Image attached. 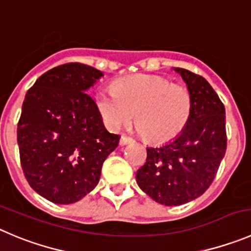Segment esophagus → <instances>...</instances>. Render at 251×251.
I'll return each instance as SVG.
<instances>
[{
    "label": "esophagus",
    "mask_w": 251,
    "mask_h": 251,
    "mask_svg": "<svg viewBox=\"0 0 251 251\" xmlns=\"http://www.w3.org/2000/svg\"><path fill=\"white\" fill-rule=\"evenodd\" d=\"M133 139L130 136H126V135H123L120 137V145H127V144H132Z\"/></svg>",
    "instance_id": "esophagus-1"
}]
</instances>
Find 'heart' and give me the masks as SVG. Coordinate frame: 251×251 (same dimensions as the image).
<instances>
[{"instance_id":"obj_1","label":"heart","mask_w":251,"mask_h":251,"mask_svg":"<svg viewBox=\"0 0 251 251\" xmlns=\"http://www.w3.org/2000/svg\"><path fill=\"white\" fill-rule=\"evenodd\" d=\"M95 104L110 130L130 123L136 111L137 130L151 142L175 140L184 130L192 111V98L184 86L149 74H135L101 89Z\"/></svg>"}]
</instances>
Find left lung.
Instances as JSON below:
<instances>
[{
	"label": "left lung",
	"instance_id": "8db88e82",
	"mask_svg": "<svg viewBox=\"0 0 251 251\" xmlns=\"http://www.w3.org/2000/svg\"><path fill=\"white\" fill-rule=\"evenodd\" d=\"M172 69L191 94V116L175 140L147 147L146 163L136 172L140 188L170 207L191 202L207 191L226 150V109L217 93L203 76Z\"/></svg>",
	"mask_w": 251,
	"mask_h": 251
}]
</instances>
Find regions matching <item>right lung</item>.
Returning a JSON list of instances; mask_svg holds the SVG:
<instances>
[{"label":"right lung","instance_id":"1","mask_svg":"<svg viewBox=\"0 0 251 251\" xmlns=\"http://www.w3.org/2000/svg\"><path fill=\"white\" fill-rule=\"evenodd\" d=\"M100 70L69 63L48 70L27 91L17 127L21 165L29 186L46 200L72 204L99 183L120 136L105 128L89 89Z\"/></svg>","mask_w":251,"mask_h":251}]
</instances>
